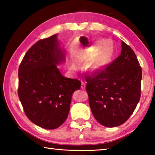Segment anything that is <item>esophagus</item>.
Masks as SVG:
<instances>
[{
	"label": "esophagus",
	"instance_id": "obj_1",
	"mask_svg": "<svg viewBox=\"0 0 155 155\" xmlns=\"http://www.w3.org/2000/svg\"><path fill=\"white\" fill-rule=\"evenodd\" d=\"M81 88L82 89H85V88H86V84H85V83H83V82H82L81 83Z\"/></svg>",
	"mask_w": 155,
	"mask_h": 155
}]
</instances>
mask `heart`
Segmentation results:
<instances>
[{"label": "heart", "instance_id": "b5f03b06", "mask_svg": "<svg viewBox=\"0 0 155 155\" xmlns=\"http://www.w3.org/2000/svg\"><path fill=\"white\" fill-rule=\"evenodd\" d=\"M110 51L109 46L104 44L98 48L97 54L89 66V71L93 73L101 71L110 61Z\"/></svg>", "mask_w": 155, "mask_h": 155}]
</instances>
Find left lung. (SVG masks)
Here are the masks:
<instances>
[{
  "label": "left lung",
  "instance_id": "left-lung-1",
  "mask_svg": "<svg viewBox=\"0 0 155 155\" xmlns=\"http://www.w3.org/2000/svg\"><path fill=\"white\" fill-rule=\"evenodd\" d=\"M121 48L119 57L104 71L87 78L92 113L106 127L125 123L140 97L142 69L129 46L121 41Z\"/></svg>",
  "mask_w": 155,
  "mask_h": 155
}]
</instances>
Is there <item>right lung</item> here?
Wrapping results in <instances>:
<instances>
[{
  "mask_svg": "<svg viewBox=\"0 0 155 155\" xmlns=\"http://www.w3.org/2000/svg\"><path fill=\"white\" fill-rule=\"evenodd\" d=\"M66 60L57 34L38 41L25 55L18 69L19 99L28 119L45 129L63 124L80 81L62 76L57 66Z\"/></svg>",
  "mask_w": 155,
  "mask_h": 155,
  "instance_id": "right-lung-1",
  "label": "right lung"
}]
</instances>
